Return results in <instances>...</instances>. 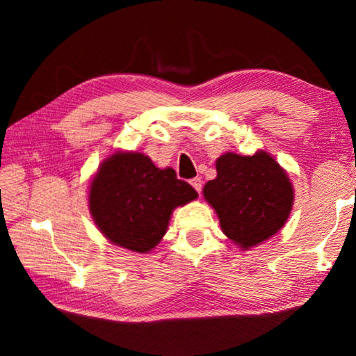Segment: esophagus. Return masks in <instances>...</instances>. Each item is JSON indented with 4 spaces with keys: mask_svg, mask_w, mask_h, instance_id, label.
<instances>
[{
    "mask_svg": "<svg viewBox=\"0 0 356 356\" xmlns=\"http://www.w3.org/2000/svg\"><path fill=\"white\" fill-rule=\"evenodd\" d=\"M191 185H193V188H195L201 195V191H202V180H201V177L191 179Z\"/></svg>",
    "mask_w": 356,
    "mask_h": 356,
    "instance_id": "1",
    "label": "esophagus"
}]
</instances>
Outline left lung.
Returning a JSON list of instances; mask_svg holds the SVG:
<instances>
[{
	"label": "left lung",
	"mask_w": 356,
	"mask_h": 356,
	"mask_svg": "<svg viewBox=\"0 0 356 356\" xmlns=\"http://www.w3.org/2000/svg\"><path fill=\"white\" fill-rule=\"evenodd\" d=\"M216 179L204 186V197L234 243L248 250L284 226L293 190L287 174L267 152L225 154L216 160Z\"/></svg>",
	"instance_id": "1"
}]
</instances>
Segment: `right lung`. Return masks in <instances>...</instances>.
Instances as JSON below:
<instances>
[{
  "label": "right lung",
  "instance_id": "obj_1",
  "mask_svg": "<svg viewBox=\"0 0 356 356\" xmlns=\"http://www.w3.org/2000/svg\"><path fill=\"white\" fill-rule=\"evenodd\" d=\"M196 196L171 168L159 170L146 155L119 152L102 163L94 177L89 209L114 245L147 252L165 236L172 210Z\"/></svg>",
  "mask_w": 356,
  "mask_h": 356
}]
</instances>
